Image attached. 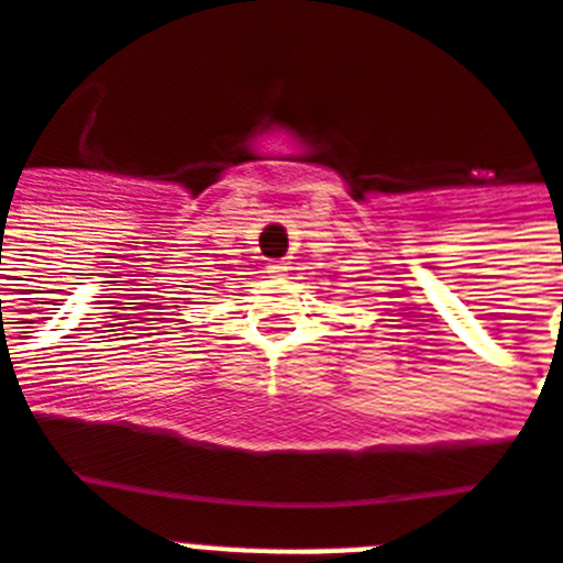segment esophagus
<instances>
[{"label":"esophagus","instance_id":"esophagus-1","mask_svg":"<svg viewBox=\"0 0 563 563\" xmlns=\"http://www.w3.org/2000/svg\"><path fill=\"white\" fill-rule=\"evenodd\" d=\"M268 274L280 277V274H286V266H283V263H272V266H268Z\"/></svg>","mask_w":563,"mask_h":563}]
</instances>
